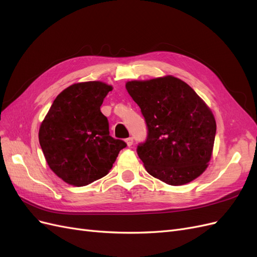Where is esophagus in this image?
<instances>
[{"label":"esophagus","mask_w":257,"mask_h":257,"mask_svg":"<svg viewBox=\"0 0 257 257\" xmlns=\"http://www.w3.org/2000/svg\"><path fill=\"white\" fill-rule=\"evenodd\" d=\"M126 144H127V146L128 147H131L132 145H133V143H134V141H133V137H128V138H126Z\"/></svg>","instance_id":"1"}]
</instances>
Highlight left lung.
I'll use <instances>...</instances> for the list:
<instances>
[{
  "label": "left lung",
  "instance_id": "1",
  "mask_svg": "<svg viewBox=\"0 0 257 257\" xmlns=\"http://www.w3.org/2000/svg\"><path fill=\"white\" fill-rule=\"evenodd\" d=\"M125 87L147 124V138L137 146L146 171L172 186L199 177L211 160L216 134L211 109L172 75L130 81Z\"/></svg>",
  "mask_w": 257,
  "mask_h": 257
}]
</instances>
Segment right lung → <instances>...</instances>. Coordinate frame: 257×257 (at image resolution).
Wrapping results in <instances>:
<instances>
[{
	"instance_id": "right-lung-1",
	"label": "right lung",
	"mask_w": 257,
	"mask_h": 257,
	"mask_svg": "<svg viewBox=\"0 0 257 257\" xmlns=\"http://www.w3.org/2000/svg\"><path fill=\"white\" fill-rule=\"evenodd\" d=\"M112 86L82 82L64 89L39 131V142L51 170L67 184L86 186L106 176L126 144L109 135L100 106Z\"/></svg>"
}]
</instances>
